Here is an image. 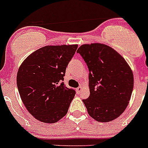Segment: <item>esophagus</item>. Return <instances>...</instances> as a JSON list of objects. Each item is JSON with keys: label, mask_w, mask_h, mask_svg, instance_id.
Instances as JSON below:
<instances>
[{"label": "esophagus", "mask_w": 148, "mask_h": 148, "mask_svg": "<svg viewBox=\"0 0 148 148\" xmlns=\"http://www.w3.org/2000/svg\"><path fill=\"white\" fill-rule=\"evenodd\" d=\"M82 87H78V88H77V89H76V90H77V93H80V91L82 90Z\"/></svg>", "instance_id": "34e87169"}]
</instances>
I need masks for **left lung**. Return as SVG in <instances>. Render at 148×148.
<instances>
[{
  "label": "left lung",
  "instance_id": "1",
  "mask_svg": "<svg viewBox=\"0 0 148 148\" xmlns=\"http://www.w3.org/2000/svg\"><path fill=\"white\" fill-rule=\"evenodd\" d=\"M89 70L90 96L82 99L90 117L100 122L118 118L128 104L134 76L125 59L102 44L83 45L77 49Z\"/></svg>",
  "mask_w": 148,
  "mask_h": 148
}]
</instances>
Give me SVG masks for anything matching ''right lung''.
Listing matches in <instances>:
<instances>
[{
  "instance_id": "1",
  "label": "right lung",
  "mask_w": 148,
  "mask_h": 148,
  "mask_svg": "<svg viewBox=\"0 0 148 148\" xmlns=\"http://www.w3.org/2000/svg\"><path fill=\"white\" fill-rule=\"evenodd\" d=\"M77 45L47 46L37 49L18 70L16 84L22 101L36 119L56 123L67 113L76 92L63 82Z\"/></svg>"
}]
</instances>
